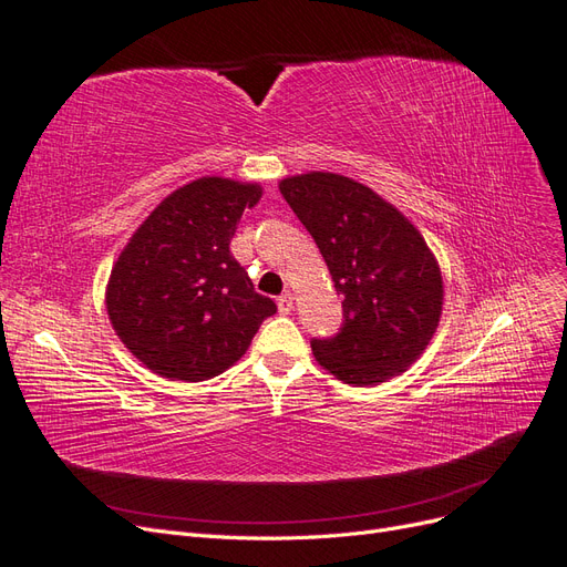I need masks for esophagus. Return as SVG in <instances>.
Segmentation results:
<instances>
[{
    "mask_svg": "<svg viewBox=\"0 0 567 567\" xmlns=\"http://www.w3.org/2000/svg\"><path fill=\"white\" fill-rule=\"evenodd\" d=\"M277 305H279V312L281 315H290V310H293V293H290V290H286L284 296H279Z\"/></svg>",
    "mask_w": 567,
    "mask_h": 567,
    "instance_id": "esophagus-1",
    "label": "esophagus"
}]
</instances>
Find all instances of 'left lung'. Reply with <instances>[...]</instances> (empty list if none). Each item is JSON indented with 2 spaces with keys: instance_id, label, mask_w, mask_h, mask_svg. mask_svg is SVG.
<instances>
[{
  "instance_id": "left-lung-1",
  "label": "left lung",
  "mask_w": 567,
  "mask_h": 567,
  "mask_svg": "<svg viewBox=\"0 0 567 567\" xmlns=\"http://www.w3.org/2000/svg\"><path fill=\"white\" fill-rule=\"evenodd\" d=\"M279 188L342 296L338 333L312 338L317 362L350 385L383 383L406 371L431 342L442 312L440 267L419 229L350 177L310 173Z\"/></svg>"
}]
</instances>
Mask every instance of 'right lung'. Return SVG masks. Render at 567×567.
Listing matches in <instances>:
<instances>
[{"instance_id": "obj_1", "label": "right lung", "mask_w": 567, "mask_h": 567, "mask_svg": "<svg viewBox=\"0 0 567 567\" xmlns=\"http://www.w3.org/2000/svg\"><path fill=\"white\" fill-rule=\"evenodd\" d=\"M260 196L257 184L221 177L184 184L120 252L106 290L109 317L151 371L208 381L238 362L277 312L229 252L238 219Z\"/></svg>"}]
</instances>
